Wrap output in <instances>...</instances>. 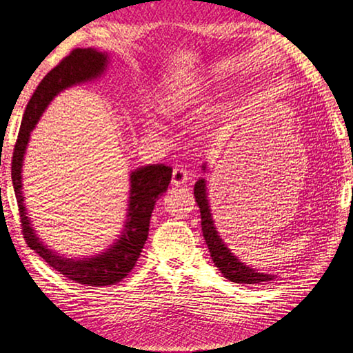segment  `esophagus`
Listing matches in <instances>:
<instances>
[{
	"mask_svg": "<svg viewBox=\"0 0 353 353\" xmlns=\"http://www.w3.org/2000/svg\"><path fill=\"white\" fill-rule=\"evenodd\" d=\"M190 180V173L184 169V167L178 165L173 169L172 172V183L175 184V186H181V184L188 183Z\"/></svg>",
	"mask_w": 353,
	"mask_h": 353,
	"instance_id": "obj_1",
	"label": "esophagus"
}]
</instances>
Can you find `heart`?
Returning a JSON list of instances; mask_svg holds the SVG:
<instances>
[{"mask_svg":"<svg viewBox=\"0 0 353 353\" xmlns=\"http://www.w3.org/2000/svg\"><path fill=\"white\" fill-rule=\"evenodd\" d=\"M159 109L161 112L165 115H175L180 114L183 109V101L180 100L178 95H165L163 97V100L159 103Z\"/></svg>","mask_w":353,"mask_h":353,"instance_id":"b5f03b06","label":"heart"}]
</instances>
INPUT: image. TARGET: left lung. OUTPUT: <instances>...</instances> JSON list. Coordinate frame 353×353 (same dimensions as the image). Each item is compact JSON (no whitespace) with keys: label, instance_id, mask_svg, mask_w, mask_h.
Instances as JSON below:
<instances>
[{"label":"left lung","instance_id":"8db88e82","mask_svg":"<svg viewBox=\"0 0 353 353\" xmlns=\"http://www.w3.org/2000/svg\"><path fill=\"white\" fill-rule=\"evenodd\" d=\"M205 170V167H203ZM194 195L195 201L200 208V216H201V231H203V238L210 248L211 258L214 264L221 270L225 279L234 283H244V285H259L263 281L274 280L272 275L268 274H259L255 270L247 268L244 263L238 261L233 253H231L221 239V236L217 234L214 228V222H212L210 205H208L206 199V184L205 180H199L194 186Z\"/></svg>","mask_w":353,"mask_h":353}]
</instances>
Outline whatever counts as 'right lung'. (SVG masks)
Here are the masks:
<instances>
[{
  "label": "right lung",
  "mask_w": 353,
  "mask_h": 353,
  "mask_svg": "<svg viewBox=\"0 0 353 353\" xmlns=\"http://www.w3.org/2000/svg\"><path fill=\"white\" fill-rule=\"evenodd\" d=\"M108 56L94 48H74L57 65L46 73L34 92L30 103L23 114L21 126L17 137L12 153V184L19 205L20 222L23 238L34 252L39 253L51 268L65 275L67 279L84 286H108L122 281L134 268L141 252L145 244L150 217H152L156 200L169 188L172 178V167L164 164L145 165L131 173L130 190V210L126 219L122 238L108 248V252L94 258L70 259L56 255L46 248L39 238L26 216L21 194V165L23 156L30 141V134L36 126L40 115L48 106V103L59 94L61 90L70 88L73 84L100 77L105 70Z\"/></svg>",
  "instance_id": "1"
}]
</instances>
